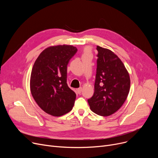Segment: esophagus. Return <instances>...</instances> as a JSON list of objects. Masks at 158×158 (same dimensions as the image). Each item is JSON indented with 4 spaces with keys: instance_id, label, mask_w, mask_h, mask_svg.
<instances>
[{
    "instance_id": "1",
    "label": "esophagus",
    "mask_w": 158,
    "mask_h": 158,
    "mask_svg": "<svg viewBox=\"0 0 158 158\" xmlns=\"http://www.w3.org/2000/svg\"><path fill=\"white\" fill-rule=\"evenodd\" d=\"M77 93H78L79 94H81V92H82V88H81V87L77 89Z\"/></svg>"
}]
</instances>
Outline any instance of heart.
I'll use <instances>...</instances> for the list:
<instances>
[{"instance_id": "heart-1", "label": "heart", "mask_w": 158, "mask_h": 158, "mask_svg": "<svg viewBox=\"0 0 158 158\" xmlns=\"http://www.w3.org/2000/svg\"><path fill=\"white\" fill-rule=\"evenodd\" d=\"M88 55H89V51H86L85 52V56H88Z\"/></svg>"}]
</instances>
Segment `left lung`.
I'll return each instance as SVG.
<instances>
[{
  "mask_svg": "<svg viewBox=\"0 0 158 158\" xmlns=\"http://www.w3.org/2000/svg\"><path fill=\"white\" fill-rule=\"evenodd\" d=\"M98 51L95 91L88 102L95 113L106 117L126 101L130 89V77L120 58L109 49L97 46Z\"/></svg>",
  "mask_w": 158,
  "mask_h": 158,
  "instance_id": "left-lung-1",
  "label": "left lung"
}]
</instances>
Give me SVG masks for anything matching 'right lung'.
<instances>
[{
    "label": "right lung",
    "mask_w": 158,
    "mask_h": 158,
    "mask_svg": "<svg viewBox=\"0 0 158 158\" xmlns=\"http://www.w3.org/2000/svg\"><path fill=\"white\" fill-rule=\"evenodd\" d=\"M77 49L72 45L45 48L36 59L31 72V94L45 113L60 117L70 111L76 94L67 85V65Z\"/></svg>",
    "instance_id": "add662e5"
}]
</instances>
